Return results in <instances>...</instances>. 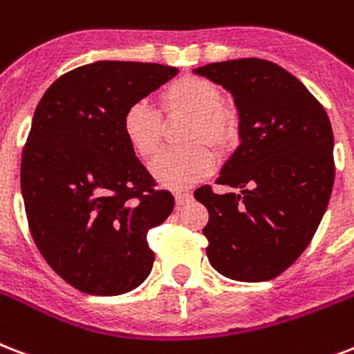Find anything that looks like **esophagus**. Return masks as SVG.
Here are the masks:
<instances>
[{
    "instance_id": "obj_1",
    "label": "esophagus",
    "mask_w": 354,
    "mask_h": 354,
    "mask_svg": "<svg viewBox=\"0 0 354 354\" xmlns=\"http://www.w3.org/2000/svg\"><path fill=\"white\" fill-rule=\"evenodd\" d=\"M174 198H176V206H183V204L191 202L193 195H191L189 191H176V193H174Z\"/></svg>"
}]
</instances>
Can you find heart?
I'll return each mask as SVG.
<instances>
[{"mask_svg":"<svg viewBox=\"0 0 354 354\" xmlns=\"http://www.w3.org/2000/svg\"><path fill=\"white\" fill-rule=\"evenodd\" d=\"M161 111L167 117L189 115L183 141L189 147L167 148L153 159L150 171L161 185L185 187L209 176L215 156L206 145L228 152L239 139V115L223 104V91L215 81L187 74L172 80L161 94ZM122 133L137 156L148 159L163 139V117L147 102H135L124 111Z\"/></svg>","mask_w":354,"mask_h":354,"instance_id":"1","label":"heart"}]
</instances>
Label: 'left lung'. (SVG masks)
Listing matches in <instances>:
<instances>
[{
	"mask_svg": "<svg viewBox=\"0 0 354 354\" xmlns=\"http://www.w3.org/2000/svg\"><path fill=\"white\" fill-rule=\"evenodd\" d=\"M195 74L230 91L237 147L217 178L241 195L202 185L209 219L202 234L215 271L239 282L284 273L312 241L334 185V137L325 107L295 75L263 59L212 63Z\"/></svg>",
	"mask_w": 354,
	"mask_h": 354,
	"instance_id": "8db88e82",
	"label": "left lung"
}]
</instances>
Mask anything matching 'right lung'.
I'll list each match as a JSON object with an SVG mask.
<instances>
[{
	"mask_svg": "<svg viewBox=\"0 0 354 354\" xmlns=\"http://www.w3.org/2000/svg\"><path fill=\"white\" fill-rule=\"evenodd\" d=\"M176 74L156 63L83 64L35 109L20 169L27 225L48 266L83 293H128L152 271L148 232L174 196L135 158L122 117Z\"/></svg>",
	"mask_w": 354,
	"mask_h": 354,
	"instance_id": "add662e5",
	"label": "right lung"
}]
</instances>
